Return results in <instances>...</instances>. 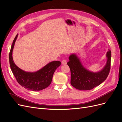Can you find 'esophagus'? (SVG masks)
Listing matches in <instances>:
<instances>
[{
	"mask_svg": "<svg viewBox=\"0 0 122 122\" xmlns=\"http://www.w3.org/2000/svg\"><path fill=\"white\" fill-rule=\"evenodd\" d=\"M61 64L62 65H66L67 64V61H66V60H62L61 61Z\"/></svg>",
	"mask_w": 122,
	"mask_h": 122,
	"instance_id": "obj_1",
	"label": "esophagus"
}]
</instances>
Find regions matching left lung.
I'll list each match as a JSON object with an SVG mask.
<instances>
[{
  "mask_svg": "<svg viewBox=\"0 0 122 122\" xmlns=\"http://www.w3.org/2000/svg\"><path fill=\"white\" fill-rule=\"evenodd\" d=\"M106 64L101 71L93 72L85 68L76 54H72L69 57V66L71 74L72 86L81 91L93 89L101 84L107 77L110 69L112 52L108 50L106 53Z\"/></svg>",
  "mask_w": 122,
  "mask_h": 122,
  "instance_id": "8db88e82",
  "label": "left lung"
}]
</instances>
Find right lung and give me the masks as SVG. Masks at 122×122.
<instances>
[{"label":"right lung","instance_id":"obj_1","mask_svg":"<svg viewBox=\"0 0 122 122\" xmlns=\"http://www.w3.org/2000/svg\"><path fill=\"white\" fill-rule=\"evenodd\" d=\"M18 34L15 38L9 53V61L11 70L17 81L22 86L32 91L42 90L48 86L52 81L53 74L57 67L61 66L60 61H53L42 69L35 72H29L20 69L14 63L12 53Z\"/></svg>","mask_w":122,"mask_h":122}]
</instances>
